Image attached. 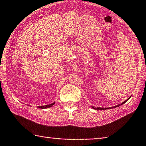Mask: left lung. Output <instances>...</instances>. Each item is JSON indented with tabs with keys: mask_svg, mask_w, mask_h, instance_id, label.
<instances>
[{
	"mask_svg": "<svg viewBox=\"0 0 146 146\" xmlns=\"http://www.w3.org/2000/svg\"><path fill=\"white\" fill-rule=\"evenodd\" d=\"M131 98V97H130L129 98H127V100H125V101H124L123 102H122V104H119V105H116V106H114V107H108V108H102V107H97V108H95V107H92L93 108H94L95 110H106V109H110V108H115V107H119V106H120V105H123V104H124L125 102L127 101L129 99Z\"/></svg>",
	"mask_w": 146,
	"mask_h": 146,
	"instance_id": "1",
	"label": "left lung"
}]
</instances>
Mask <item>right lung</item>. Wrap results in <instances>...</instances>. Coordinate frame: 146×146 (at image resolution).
<instances>
[{
  "label": "right lung",
  "mask_w": 146,
  "mask_h": 146,
  "mask_svg": "<svg viewBox=\"0 0 146 146\" xmlns=\"http://www.w3.org/2000/svg\"><path fill=\"white\" fill-rule=\"evenodd\" d=\"M54 104H55V102H53V103L51 104H49V105H44V106H39V107H38V108H43V109H44V108H49V107H52V105H53Z\"/></svg>",
  "instance_id": "add662e5"
}]
</instances>
